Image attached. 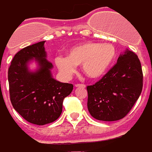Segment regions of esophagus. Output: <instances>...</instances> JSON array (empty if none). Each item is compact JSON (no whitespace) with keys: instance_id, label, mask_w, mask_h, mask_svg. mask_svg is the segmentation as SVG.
I'll return each mask as SVG.
<instances>
[{"instance_id":"1","label":"esophagus","mask_w":152,"mask_h":152,"mask_svg":"<svg viewBox=\"0 0 152 152\" xmlns=\"http://www.w3.org/2000/svg\"><path fill=\"white\" fill-rule=\"evenodd\" d=\"M75 87H76V88H86V86L84 85V84H80V83H77V84L75 85Z\"/></svg>"}]
</instances>
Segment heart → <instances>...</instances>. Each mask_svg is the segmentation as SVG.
<instances>
[{
    "instance_id": "heart-1",
    "label": "heart",
    "mask_w": 152,
    "mask_h": 152,
    "mask_svg": "<svg viewBox=\"0 0 152 152\" xmlns=\"http://www.w3.org/2000/svg\"><path fill=\"white\" fill-rule=\"evenodd\" d=\"M117 56L115 47L110 43L83 42L69 49L67 57H57L55 64L64 76L76 71V65L88 78L97 80L108 72Z\"/></svg>"
}]
</instances>
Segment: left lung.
Listing matches in <instances>:
<instances>
[{
    "label": "left lung",
    "instance_id": "1",
    "mask_svg": "<svg viewBox=\"0 0 152 152\" xmlns=\"http://www.w3.org/2000/svg\"><path fill=\"white\" fill-rule=\"evenodd\" d=\"M142 88L140 61L135 53L126 49L99 82L88 86V111L99 121L120 120L139 99Z\"/></svg>",
    "mask_w": 152,
    "mask_h": 152
}]
</instances>
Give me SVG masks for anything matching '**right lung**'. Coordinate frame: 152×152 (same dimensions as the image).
I'll return each mask as SVG.
<instances>
[{
    "mask_svg": "<svg viewBox=\"0 0 152 152\" xmlns=\"http://www.w3.org/2000/svg\"><path fill=\"white\" fill-rule=\"evenodd\" d=\"M45 42L22 49L14 56L8 69L11 102L25 120L38 125L53 122L62 112V103L73 85L53 78L52 63L47 60ZM34 61L37 69H31Z\"/></svg>",
    "mask_w": 152,
    "mask_h": 152,
    "instance_id": "right-lung-1",
    "label": "right lung"
}]
</instances>
